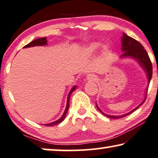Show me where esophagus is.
I'll use <instances>...</instances> for the list:
<instances>
[{"label":"esophagus","instance_id":"1","mask_svg":"<svg viewBox=\"0 0 158 158\" xmlns=\"http://www.w3.org/2000/svg\"><path fill=\"white\" fill-rule=\"evenodd\" d=\"M87 80H89L92 81H96L97 77H96V76L92 74V73H90V74H88L87 76Z\"/></svg>","mask_w":158,"mask_h":158}]
</instances>
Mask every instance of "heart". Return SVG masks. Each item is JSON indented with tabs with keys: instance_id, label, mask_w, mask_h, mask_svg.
<instances>
[{
	"instance_id": "heart-1",
	"label": "heart",
	"mask_w": 158,
	"mask_h": 158,
	"mask_svg": "<svg viewBox=\"0 0 158 158\" xmlns=\"http://www.w3.org/2000/svg\"><path fill=\"white\" fill-rule=\"evenodd\" d=\"M102 46V43H100V42H92V43H89L87 47L85 48L84 50V53H85L86 56H92V55L95 53V52L98 51V50L100 49ZM105 50H108V47H105Z\"/></svg>"
}]
</instances>
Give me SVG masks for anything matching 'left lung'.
Returning <instances> with one entry per match:
<instances>
[{"instance_id": "left-lung-1", "label": "left lung", "mask_w": 158, "mask_h": 158, "mask_svg": "<svg viewBox=\"0 0 158 158\" xmlns=\"http://www.w3.org/2000/svg\"><path fill=\"white\" fill-rule=\"evenodd\" d=\"M121 50L123 52V53L121 56V58H131L135 59L136 61L138 62V64L140 65L141 67L144 69L147 74V77L148 79V86L149 83L150 82L151 79H152V65L151 63V60L149 58V56L146 50H144V48L142 45V44L139 43L137 40H134L132 37L128 36L127 35H126L125 33H123V37L121 38ZM148 86L146 89V92L144 94V99L139 106L130 111L129 113H126V114L121 115H107L105 114L104 113H102V111L98 105L96 103V106L99 110L100 111L102 114L106 115V117L110 118H121L126 116V115H129L130 113H131L134 111H135L136 109L142 106L144 103L145 100L147 98V94H148Z\"/></svg>"}]
</instances>
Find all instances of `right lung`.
Listing matches in <instances>:
<instances>
[{
  "mask_svg": "<svg viewBox=\"0 0 158 158\" xmlns=\"http://www.w3.org/2000/svg\"><path fill=\"white\" fill-rule=\"evenodd\" d=\"M48 43V40H47V38L46 37H42V38H38V39H36L35 40H33L32 42H31V43H29L28 45H25L24 48H30V47H35V46H43V45H46ZM77 89V86H73V87L71 88V91L69 92V93L68 94V98H67V103H66V109H65L64 110V113L63 115L61 116V118H60L59 119L57 120V121H54V122H52V123H46L45 126H47V127H50V126H54V125H56V124H58V123H61V122L64 121L65 119V117H66V115L67 113V111L69 110V100H70V97H71V94L72 92L74 91V90Z\"/></svg>",
  "mask_w": 158,
  "mask_h": 158,
  "instance_id": "1",
  "label": "right lung"
}]
</instances>
